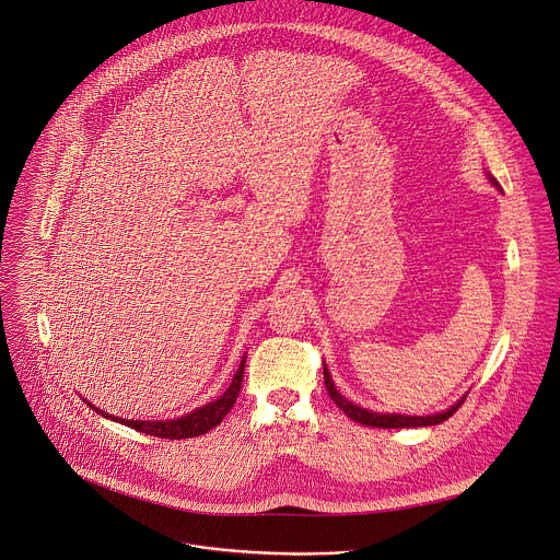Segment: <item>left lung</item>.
<instances>
[{
  "instance_id": "1",
  "label": "left lung",
  "mask_w": 560,
  "mask_h": 560,
  "mask_svg": "<svg viewBox=\"0 0 560 560\" xmlns=\"http://www.w3.org/2000/svg\"><path fill=\"white\" fill-rule=\"evenodd\" d=\"M488 179L497 186L499 189V182L488 173ZM323 378H325V387H327V394H329V398L334 400V405L347 416V418H351L353 422H358V424H364V427H376V429H416V427H433V424H442L444 420H448L459 407H462V402L466 400V396L459 400V402H455L451 409H446V411H442V413H435V416H398V413H376V411H366V409H362V407H358V405H353V402H349L347 398H342L340 394H338V389L334 387V383H331V376H329V371H327V364H323Z\"/></svg>"
}]
</instances>
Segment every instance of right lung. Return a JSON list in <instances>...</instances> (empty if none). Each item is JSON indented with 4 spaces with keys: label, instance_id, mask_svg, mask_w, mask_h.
<instances>
[{
    "label": "right lung",
    "instance_id": "add662e5",
    "mask_svg": "<svg viewBox=\"0 0 560 560\" xmlns=\"http://www.w3.org/2000/svg\"><path fill=\"white\" fill-rule=\"evenodd\" d=\"M244 366H246V355L242 358L240 362V369L237 374L231 383V387L215 400V402H209L200 409H196L194 413H186L182 418H175V420H162V422H144V420H122V418H114L101 409H96L94 405H90L96 413H101L103 418H109L114 422H120L138 433H147V435H153V438H162V440H189V438H198V435H205L209 431H213L226 416L229 411L233 409L237 396H240V389H242V381H244Z\"/></svg>",
    "mask_w": 560,
    "mask_h": 560
}]
</instances>
